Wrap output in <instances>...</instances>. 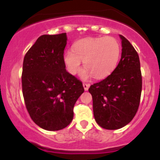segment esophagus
Returning a JSON list of instances; mask_svg holds the SVG:
<instances>
[{"label":"esophagus","mask_w":160,"mask_h":160,"mask_svg":"<svg viewBox=\"0 0 160 160\" xmlns=\"http://www.w3.org/2000/svg\"><path fill=\"white\" fill-rule=\"evenodd\" d=\"M83 88H84L85 90H88V89H89V88H90V84H89V83H83Z\"/></svg>","instance_id":"esophagus-1"}]
</instances>
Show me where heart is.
I'll return each instance as SVG.
<instances>
[{"instance_id": "heart-1", "label": "heart", "mask_w": 160, "mask_h": 160, "mask_svg": "<svg viewBox=\"0 0 160 160\" xmlns=\"http://www.w3.org/2000/svg\"><path fill=\"white\" fill-rule=\"evenodd\" d=\"M122 48L119 42L113 37L88 38L79 40L72 45V49H67L63 54V62L67 71L75 75L81 67L85 69L80 73L83 80L92 76L104 79L113 72L120 60Z\"/></svg>"}]
</instances>
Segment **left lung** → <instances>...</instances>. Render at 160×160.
I'll return each instance as SVG.
<instances>
[{"mask_svg":"<svg viewBox=\"0 0 160 160\" xmlns=\"http://www.w3.org/2000/svg\"><path fill=\"white\" fill-rule=\"evenodd\" d=\"M122 57L115 70L104 80L93 83L89 92L93 98V116L103 128L115 130L128 125L138 109L142 72L136 50L120 35Z\"/></svg>","mask_w":160,"mask_h":160,"instance_id":"8db88e82","label":"left lung"}]
</instances>
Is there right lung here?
<instances>
[{
	"instance_id": "right-lung-1",
	"label": "right lung",
	"mask_w": 160,
	"mask_h": 160,
	"mask_svg": "<svg viewBox=\"0 0 160 160\" xmlns=\"http://www.w3.org/2000/svg\"><path fill=\"white\" fill-rule=\"evenodd\" d=\"M67 33L43 35L25 54L22 83L31 118L40 128L58 131L70 125L73 108L83 93L80 80L66 70Z\"/></svg>"
}]
</instances>
